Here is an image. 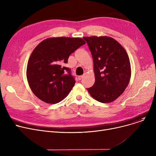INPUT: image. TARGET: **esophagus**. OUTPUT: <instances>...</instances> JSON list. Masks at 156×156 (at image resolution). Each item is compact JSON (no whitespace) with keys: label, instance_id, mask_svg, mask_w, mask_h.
Here are the masks:
<instances>
[{"label":"esophagus","instance_id":"esophagus-1","mask_svg":"<svg viewBox=\"0 0 156 156\" xmlns=\"http://www.w3.org/2000/svg\"><path fill=\"white\" fill-rule=\"evenodd\" d=\"M83 78V75H82V76H78V80H81Z\"/></svg>","mask_w":156,"mask_h":156}]
</instances>
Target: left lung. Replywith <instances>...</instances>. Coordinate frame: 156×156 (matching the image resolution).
<instances>
[{"instance_id":"left-lung-1","label":"left lung","mask_w":156,"mask_h":156,"mask_svg":"<svg viewBox=\"0 0 156 156\" xmlns=\"http://www.w3.org/2000/svg\"><path fill=\"white\" fill-rule=\"evenodd\" d=\"M94 61L95 81L87 88L96 101L109 103L115 101L129 84L131 65L129 57L117 41L107 36L86 37Z\"/></svg>"}]
</instances>
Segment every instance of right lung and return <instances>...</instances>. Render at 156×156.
<instances>
[{
    "mask_svg": "<svg viewBox=\"0 0 156 156\" xmlns=\"http://www.w3.org/2000/svg\"><path fill=\"white\" fill-rule=\"evenodd\" d=\"M86 42L81 38L52 37L41 42L31 54L27 68L29 86L39 99L48 104L61 102L75 80L64 66L69 56Z\"/></svg>",
    "mask_w": 156,
    "mask_h": 156,
    "instance_id": "obj_1",
    "label": "right lung"
}]
</instances>
